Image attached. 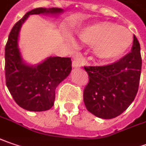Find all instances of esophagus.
<instances>
[{
    "instance_id": "obj_1",
    "label": "esophagus",
    "mask_w": 146,
    "mask_h": 146,
    "mask_svg": "<svg viewBox=\"0 0 146 146\" xmlns=\"http://www.w3.org/2000/svg\"><path fill=\"white\" fill-rule=\"evenodd\" d=\"M72 67H73V68H80V67H81V64H80V61H78V60H74V61L72 62Z\"/></svg>"
}]
</instances>
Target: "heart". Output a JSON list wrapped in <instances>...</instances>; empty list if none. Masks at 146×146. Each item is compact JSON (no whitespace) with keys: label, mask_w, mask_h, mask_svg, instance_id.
Returning a JSON list of instances; mask_svg holds the SVG:
<instances>
[{"label":"heart","mask_w":146,"mask_h":146,"mask_svg":"<svg viewBox=\"0 0 146 146\" xmlns=\"http://www.w3.org/2000/svg\"><path fill=\"white\" fill-rule=\"evenodd\" d=\"M80 40L94 46L98 58L113 62L124 54L132 43L133 36L130 30L110 22H99L86 26L79 32Z\"/></svg>","instance_id":"1"}]
</instances>
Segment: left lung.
Returning a JSON list of instances; mask_svg holds the SVG:
<instances>
[{"instance_id":"8db88e82","label":"left lung","mask_w":146,"mask_h":146,"mask_svg":"<svg viewBox=\"0 0 146 146\" xmlns=\"http://www.w3.org/2000/svg\"><path fill=\"white\" fill-rule=\"evenodd\" d=\"M141 65V47L134 35L131 52L119 61L102 66H84L89 75L84 90L87 110L103 119L121 114L136 96Z\"/></svg>"}]
</instances>
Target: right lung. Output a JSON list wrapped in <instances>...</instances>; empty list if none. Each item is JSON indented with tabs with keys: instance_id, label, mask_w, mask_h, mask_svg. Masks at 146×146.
<instances>
[{
	"instance_id": "add662e5",
	"label": "right lung",
	"mask_w": 146,
	"mask_h": 146,
	"mask_svg": "<svg viewBox=\"0 0 146 146\" xmlns=\"http://www.w3.org/2000/svg\"><path fill=\"white\" fill-rule=\"evenodd\" d=\"M61 8H36L27 12L12 28L5 48V82L14 100L28 111L50 109L55 101L57 85L71 71L70 57L50 56L36 66L23 61L19 48V34L22 25L30 15H59Z\"/></svg>"
}]
</instances>
